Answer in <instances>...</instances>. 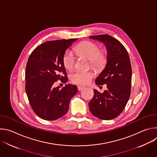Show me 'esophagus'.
<instances>
[{"instance_id": "34e87169", "label": "esophagus", "mask_w": 157, "mask_h": 157, "mask_svg": "<svg viewBox=\"0 0 157 157\" xmlns=\"http://www.w3.org/2000/svg\"><path fill=\"white\" fill-rule=\"evenodd\" d=\"M84 88V86H81V85H79V86H78V91H81V90H82V89Z\"/></svg>"}]
</instances>
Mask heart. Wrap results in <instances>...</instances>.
<instances>
[{"instance_id":"heart-1","label":"heart","mask_w":157,"mask_h":157,"mask_svg":"<svg viewBox=\"0 0 157 157\" xmlns=\"http://www.w3.org/2000/svg\"><path fill=\"white\" fill-rule=\"evenodd\" d=\"M74 52L79 55H83L89 59L90 65L96 68H102L107 62V55L105 52L100 51L99 44L93 41H85L75 47ZM76 58L73 52L67 50L63 56V64L66 70H72L75 64ZM93 71H77L71 76V80L73 83L85 85L88 84L94 78Z\"/></svg>"}]
</instances>
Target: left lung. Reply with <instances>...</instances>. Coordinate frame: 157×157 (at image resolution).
Returning a JSON list of instances; mask_svg holds the SVG:
<instances>
[{
	"mask_svg": "<svg viewBox=\"0 0 157 157\" xmlns=\"http://www.w3.org/2000/svg\"><path fill=\"white\" fill-rule=\"evenodd\" d=\"M90 38L102 42L107 51L105 68L96 79L97 85L106 84L103 93L96 89L89 102L93 116L102 120H111L119 116L130 96L132 68L128 52L123 44L109 35L91 36Z\"/></svg>",
	"mask_w": 157,
	"mask_h": 157,
	"instance_id": "1",
	"label": "left lung"
}]
</instances>
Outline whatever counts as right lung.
I'll return each mask as SVG.
<instances>
[{"label":"right lung","instance_id":"add662e5","mask_svg":"<svg viewBox=\"0 0 157 157\" xmlns=\"http://www.w3.org/2000/svg\"><path fill=\"white\" fill-rule=\"evenodd\" d=\"M76 38L44 42L30 55L25 71V91L34 113L40 118L55 121L65 115L71 99L77 93L75 85L60 89L54 82L68 81L63 56Z\"/></svg>","mask_w":157,"mask_h":157}]
</instances>
